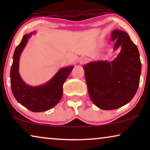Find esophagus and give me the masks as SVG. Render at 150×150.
Instances as JSON below:
<instances>
[{
    "label": "esophagus",
    "mask_w": 150,
    "mask_h": 150,
    "mask_svg": "<svg viewBox=\"0 0 150 150\" xmlns=\"http://www.w3.org/2000/svg\"><path fill=\"white\" fill-rule=\"evenodd\" d=\"M88 61H89V59L87 58H85V57H83V58H81L80 59L79 63L80 64H85V63H88Z\"/></svg>",
    "instance_id": "34e87169"
}]
</instances>
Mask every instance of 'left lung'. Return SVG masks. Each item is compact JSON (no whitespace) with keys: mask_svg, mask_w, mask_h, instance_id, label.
<instances>
[{"mask_svg":"<svg viewBox=\"0 0 150 150\" xmlns=\"http://www.w3.org/2000/svg\"><path fill=\"white\" fill-rule=\"evenodd\" d=\"M111 40L114 50L121 52L111 62L93 61L83 65L90 98L103 110H113L132 99L139 85L141 63L139 52L127 33L114 30Z\"/></svg>","mask_w":150,"mask_h":150,"instance_id":"1","label":"left lung"}]
</instances>
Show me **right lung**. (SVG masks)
Segmentation results:
<instances>
[{
  "label": "right lung",
  "mask_w": 150,
  "mask_h": 150,
  "mask_svg": "<svg viewBox=\"0 0 150 150\" xmlns=\"http://www.w3.org/2000/svg\"><path fill=\"white\" fill-rule=\"evenodd\" d=\"M31 35L32 33L24 35L14 51L10 72L11 87L14 97L20 104L32 112H44L53 108L60 101L63 96V85L74 66L61 68L50 81L43 85L32 87L26 85L20 76L19 61L20 54Z\"/></svg>",
  "instance_id": "add662e5"
}]
</instances>
